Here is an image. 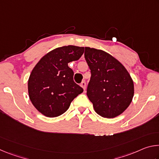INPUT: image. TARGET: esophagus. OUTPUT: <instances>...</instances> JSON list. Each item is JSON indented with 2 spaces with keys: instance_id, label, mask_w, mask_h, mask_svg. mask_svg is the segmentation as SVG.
Here are the masks:
<instances>
[{
  "instance_id": "34e87169",
  "label": "esophagus",
  "mask_w": 159,
  "mask_h": 159,
  "mask_svg": "<svg viewBox=\"0 0 159 159\" xmlns=\"http://www.w3.org/2000/svg\"><path fill=\"white\" fill-rule=\"evenodd\" d=\"M80 86H81V87L83 88V90H85V89H86V83H85V80H83V81H82V83H80Z\"/></svg>"
}]
</instances>
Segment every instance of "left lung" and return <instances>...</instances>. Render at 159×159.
Wrapping results in <instances>:
<instances>
[{"mask_svg": "<svg viewBox=\"0 0 159 159\" xmlns=\"http://www.w3.org/2000/svg\"><path fill=\"white\" fill-rule=\"evenodd\" d=\"M85 58L91 71L87 95L95 112L107 118L120 115L133 98L134 83L130 74L104 50L85 47Z\"/></svg>", "mask_w": 159, "mask_h": 159, "instance_id": "8db88e82", "label": "left lung"}]
</instances>
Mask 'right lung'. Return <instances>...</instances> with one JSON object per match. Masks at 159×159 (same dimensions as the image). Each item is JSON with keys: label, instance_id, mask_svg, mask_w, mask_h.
<instances>
[{"label": "right lung", "instance_id": "add662e5", "mask_svg": "<svg viewBox=\"0 0 159 159\" xmlns=\"http://www.w3.org/2000/svg\"><path fill=\"white\" fill-rule=\"evenodd\" d=\"M84 47L67 45L50 51L34 67L28 80L31 103L45 116L64 114L83 89L73 80L74 71L68 63L79 60Z\"/></svg>", "mask_w": 159, "mask_h": 159}]
</instances>
